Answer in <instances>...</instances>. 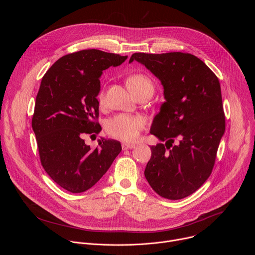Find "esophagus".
Segmentation results:
<instances>
[{
    "label": "esophagus",
    "mask_w": 255,
    "mask_h": 255,
    "mask_svg": "<svg viewBox=\"0 0 255 255\" xmlns=\"http://www.w3.org/2000/svg\"><path fill=\"white\" fill-rule=\"evenodd\" d=\"M122 148H123V150L132 149V148H135V145L134 144H130V143H123L122 144Z\"/></svg>",
    "instance_id": "esophagus-1"
}]
</instances>
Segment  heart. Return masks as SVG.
<instances>
[{"label": "heart", "mask_w": 255, "mask_h": 255, "mask_svg": "<svg viewBox=\"0 0 255 255\" xmlns=\"http://www.w3.org/2000/svg\"><path fill=\"white\" fill-rule=\"evenodd\" d=\"M127 85L134 95H137L145 90L153 91L152 82L147 77L141 74L131 75L127 79ZM98 100L100 105H104L106 103V91L104 89L100 91ZM144 127L145 120L141 116L125 113L112 117L106 123V130L109 135L126 142L136 141Z\"/></svg>", "instance_id": "obj_1"}]
</instances>
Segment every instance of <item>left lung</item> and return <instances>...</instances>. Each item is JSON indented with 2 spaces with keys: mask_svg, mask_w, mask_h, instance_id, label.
<instances>
[{
  "mask_svg": "<svg viewBox=\"0 0 255 255\" xmlns=\"http://www.w3.org/2000/svg\"><path fill=\"white\" fill-rule=\"evenodd\" d=\"M133 60L160 80L165 98L150 129L165 144L150 147L145 177L162 198H186L211 175L225 131L219 80L190 53L138 52L129 62Z\"/></svg>",
  "mask_w": 255,
  "mask_h": 255,
  "instance_id": "1",
  "label": "left lung"
}]
</instances>
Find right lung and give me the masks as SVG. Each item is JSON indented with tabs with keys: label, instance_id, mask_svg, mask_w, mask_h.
Here are the masks:
<instances>
[{
	"label": "right lung",
	"instance_id": "right-lung-1",
	"mask_svg": "<svg viewBox=\"0 0 255 255\" xmlns=\"http://www.w3.org/2000/svg\"><path fill=\"white\" fill-rule=\"evenodd\" d=\"M127 56L85 49L60 57L43 76L34 108L32 128L41 164L55 183L70 193H83L107 172L122 147L102 139L92 150L86 135L100 133V77Z\"/></svg>",
	"mask_w": 255,
	"mask_h": 255
}]
</instances>
